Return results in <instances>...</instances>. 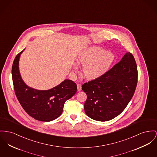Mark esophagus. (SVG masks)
I'll return each mask as SVG.
<instances>
[{"label":"esophagus","instance_id":"esophagus-1","mask_svg":"<svg viewBox=\"0 0 157 157\" xmlns=\"http://www.w3.org/2000/svg\"><path fill=\"white\" fill-rule=\"evenodd\" d=\"M77 90H78V91H80V90H82V86H81V84H78L77 85Z\"/></svg>","mask_w":157,"mask_h":157}]
</instances>
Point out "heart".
Wrapping results in <instances>:
<instances>
[{"label": "heart", "mask_w": 157, "mask_h": 157, "mask_svg": "<svg viewBox=\"0 0 157 157\" xmlns=\"http://www.w3.org/2000/svg\"><path fill=\"white\" fill-rule=\"evenodd\" d=\"M114 58L113 53L106 52L99 47L92 46L79 53L76 62L78 65H83L82 71L87 79L94 80L109 70Z\"/></svg>", "instance_id": "1"}]
</instances>
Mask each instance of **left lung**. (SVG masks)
Listing matches in <instances>:
<instances>
[{
	"label": "left lung",
	"instance_id": "left-lung-1",
	"mask_svg": "<svg viewBox=\"0 0 157 157\" xmlns=\"http://www.w3.org/2000/svg\"><path fill=\"white\" fill-rule=\"evenodd\" d=\"M137 83L135 59L127 52L102 76L82 85L87 94L84 111L90 118L106 121L120 115L132 99Z\"/></svg>",
	"mask_w": 157,
	"mask_h": 157
}]
</instances>
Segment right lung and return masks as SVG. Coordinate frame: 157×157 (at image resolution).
Masks as SVG:
<instances>
[{"label": "right lung", "mask_w": 157, "mask_h": 157, "mask_svg": "<svg viewBox=\"0 0 157 157\" xmlns=\"http://www.w3.org/2000/svg\"><path fill=\"white\" fill-rule=\"evenodd\" d=\"M15 57L12 75L15 93L25 112L32 117L41 121H51L62 114L65 101L77 92V85L73 81L65 80L51 89L40 90L28 86L23 81L19 70L20 55Z\"/></svg>", "instance_id": "1"}]
</instances>
